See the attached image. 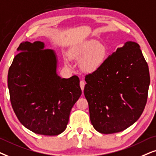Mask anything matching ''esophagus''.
I'll use <instances>...</instances> for the list:
<instances>
[{
	"mask_svg": "<svg viewBox=\"0 0 156 156\" xmlns=\"http://www.w3.org/2000/svg\"><path fill=\"white\" fill-rule=\"evenodd\" d=\"M85 84H86V83H85L84 80H80V88H81L82 91H83V89H84V87H85Z\"/></svg>",
	"mask_w": 156,
	"mask_h": 156,
	"instance_id": "34e87169",
	"label": "esophagus"
}]
</instances>
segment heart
I'll use <instances>...</instances> for the list:
<instances>
[{"label": "heart", "mask_w": 156, "mask_h": 156, "mask_svg": "<svg viewBox=\"0 0 156 156\" xmlns=\"http://www.w3.org/2000/svg\"><path fill=\"white\" fill-rule=\"evenodd\" d=\"M107 50L98 41L90 39L73 48L70 55L80 61V68L87 73H93L102 67L106 58Z\"/></svg>", "instance_id": "heart-1"}]
</instances>
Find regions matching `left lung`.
Segmentation results:
<instances>
[{"instance_id": "obj_1", "label": "left lung", "mask_w": 156, "mask_h": 156, "mask_svg": "<svg viewBox=\"0 0 156 156\" xmlns=\"http://www.w3.org/2000/svg\"><path fill=\"white\" fill-rule=\"evenodd\" d=\"M84 95L93 128L103 134L126 130L146 106L150 74L140 45L127 41L111 54L102 67L86 75Z\"/></svg>"}]
</instances>
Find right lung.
<instances>
[{
  "mask_svg": "<svg viewBox=\"0 0 156 156\" xmlns=\"http://www.w3.org/2000/svg\"><path fill=\"white\" fill-rule=\"evenodd\" d=\"M8 70L10 103L19 121L35 133L57 136L66 130L82 91L80 80L57 74L55 52L41 41L20 43Z\"/></svg>",
  "mask_w": 156,
  "mask_h": 156,
  "instance_id": "obj_1",
  "label": "right lung"
}]
</instances>
